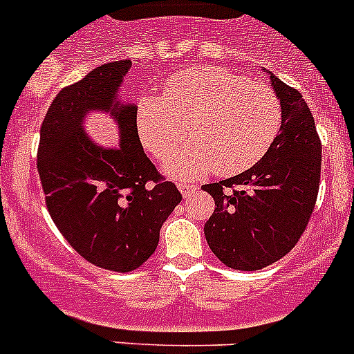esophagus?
Listing matches in <instances>:
<instances>
[{
	"label": "esophagus",
	"mask_w": 354,
	"mask_h": 354,
	"mask_svg": "<svg viewBox=\"0 0 354 354\" xmlns=\"http://www.w3.org/2000/svg\"><path fill=\"white\" fill-rule=\"evenodd\" d=\"M179 189L180 193H183V196H186V198H189V196L193 195V193L198 189V186H195V184H186V183H180L179 184Z\"/></svg>",
	"instance_id": "1"
}]
</instances>
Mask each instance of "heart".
I'll list each match as a JSON object with an SVG mask.
<instances>
[{"instance_id":"b5f03b06","label":"heart","mask_w":354,"mask_h":354,"mask_svg":"<svg viewBox=\"0 0 354 354\" xmlns=\"http://www.w3.org/2000/svg\"><path fill=\"white\" fill-rule=\"evenodd\" d=\"M282 120L280 99L268 84L212 65L175 72L162 95L143 93L136 108L140 142L158 161L174 158L189 129L193 142L167 168L186 180L214 170L237 175L257 165Z\"/></svg>"}]
</instances>
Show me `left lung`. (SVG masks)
Wrapping results in <instances>:
<instances>
[{
  "mask_svg": "<svg viewBox=\"0 0 354 354\" xmlns=\"http://www.w3.org/2000/svg\"><path fill=\"white\" fill-rule=\"evenodd\" d=\"M282 104V129L270 152L243 174L205 184L214 212L204 227L225 266L257 271L290 252L305 232L321 180V140L308 104L270 72Z\"/></svg>",
  "mask_w": 354,
  "mask_h": 354,
  "instance_id": "obj_1",
  "label": "left lung"
}]
</instances>
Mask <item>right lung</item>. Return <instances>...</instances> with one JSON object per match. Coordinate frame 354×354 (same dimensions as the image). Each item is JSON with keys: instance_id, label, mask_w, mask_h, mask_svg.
<instances>
[{"instance_id": "obj_1", "label": "right lung", "mask_w": 354, "mask_h": 354, "mask_svg": "<svg viewBox=\"0 0 354 354\" xmlns=\"http://www.w3.org/2000/svg\"><path fill=\"white\" fill-rule=\"evenodd\" d=\"M131 60L104 64L55 97L40 127L37 170L46 205L68 245L102 270L134 271L156 252L159 230L183 200L147 154L136 104L118 101ZM90 111L118 122L121 145L97 146L84 133Z\"/></svg>"}]
</instances>
